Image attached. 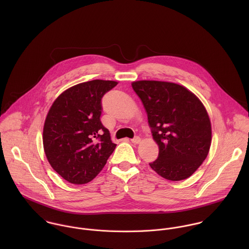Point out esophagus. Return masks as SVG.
Listing matches in <instances>:
<instances>
[{"label":"esophagus","instance_id":"esophagus-1","mask_svg":"<svg viewBox=\"0 0 249 249\" xmlns=\"http://www.w3.org/2000/svg\"><path fill=\"white\" fill-rule=\"evenodd\" d=\"M131 142H133V143H139V142H141V138L136 136L133 139H131Z\"/></svg>","mask_w":249,"mask_h":249}]
</instances>
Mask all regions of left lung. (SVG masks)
Masks as SVG:
<instances>
[{
	"instance_id": "left-lung-1",
	"label": "left lung",
	"mask_w": 249,
	"mask_h": 249,
	"mask_svg": "<svg viewBox=\"0 0 249 249\" xmlns=\"http://www.w3.org/2000/svg\"><path fill=\"white\" fill-rule=\"evenodd\" d=\"M132 88L147 114L158 158L149 163L172 181L190 178L206 159L212 139L211 122L199 99L177 83L139 80Z\"/></svg>"
}]
</instances>
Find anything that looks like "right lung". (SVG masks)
Listing matches in <instances>:
<instances>
[{
	"label": "right lung",
	"instance_id": "right-lung-1",
	"mask_svg": "<svg viewBox=\"0 0 249 249\" xmlns=\"http://www.w3.org/2000/svg\"><path fill=\"white\" fill-rule=\"evenodd\" d=\"M118 82L95 79L64 91L50 108L43 145L52 168L71 184L96 178L116 147L101 122L102 99Z\"/></svg>",
	"mask_w": 249,
	"mask_h": 249
}]
</instances>
